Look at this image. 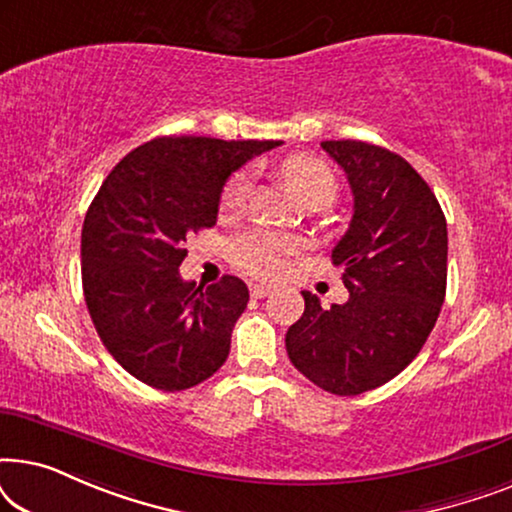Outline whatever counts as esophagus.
Returning <instances> with one entry per match:
<instances>
[{"instance_id":"34e87169","label":"esophagus","mask_w":512,"mask_h":512,"mask_svg":"<svg viewBox=\"0 0 512 512\" xmlns=\"http://www.w3.org/2000/svg\"><path fill=\"white\" fill-rule=\"evenodd\" d=\"M251 298H265V296H270V286H265V284H251Z\"/></svg>"}]
</instances>
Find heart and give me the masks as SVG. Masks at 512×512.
<instances>
[{
	"mask_svg": "<svg viewBox=\"0 0 512 512\" xmlns=\"http://www.w3.org/2000/svg\"><path fill=\"white\" fill-rule=\"evenodd\" d=\"M286 184L293 188L296 198L305 205H328L335 198V177L324 160L314 156H291L282 163ZM251 188L247 170L235 172L221 193V207L226 212L242 207ZM296 240L277 230L249 228L235 235L228 244L230 261L254 277L282 275L289 258L296 254Z\"/></svg>",
	"mask_w": 512,
	"mask_h": 512,
	"instance_id": "b5f03b06",
	"label": "heart"
}]
</instances>
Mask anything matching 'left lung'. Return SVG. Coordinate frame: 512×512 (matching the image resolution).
<instances>
[{
    "mask_svg": "<svg viewBox=\"0 0 512 512\" xmlns=\"http://www.w3.org/2000/svg\"><path fill=\"white\" fill-rule=\"evenodd\" d=\"M347 174L352 221L333 249L349 298L305 312L286 331V352L307 380L335 396L377 389L419 354L447 286V223L436 195L408 160L382 146L321 142Z\"/></svg>",
    "mask_w": 512,
    "mask_h": 512,
    "instance_id": "1",
    "label": "left lung"
}]
</instances>
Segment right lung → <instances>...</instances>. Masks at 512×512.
<instances>
[{
	"mask_svg": "<svg viewBox=\"0 0 512 512\" xmlns=\"http://www.w3.org/2000/svg\"><path fill=\"white\" fill-rule=\"evenodd\" d=\"M275 139L156 137L130 151L90 202L81 230L83 296L109 354L139 382L181 391L228 359L249 303L242 279L184 282L186 237L212 228L235 170Z\"/></svg>",
	"mask_w": 512,
	"mask_h": 512,
	"instance_id": "obj_1",
	"label": "right lung"
}]
</instances>
